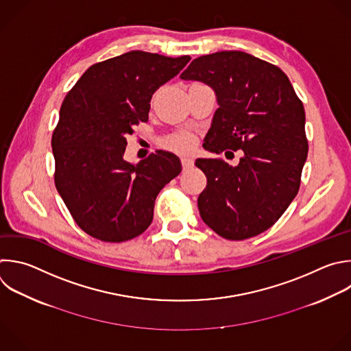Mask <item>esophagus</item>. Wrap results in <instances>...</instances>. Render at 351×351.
Segmentation results:
<instances>
[{"label":"esophagus","instance_id":"1","mask_svg":"<svg viewBox=\"0 0 351 351\" xmlns=\"http://www.w3.org/2000/svg\"><path fill=\"white\" fill-rule=\"evenodd\" d=\"M193 165H194L193 158H190V157H183V158H182V167H183V169H189V168H191Z\"/></svg>","mask_w":351,"mask_h":351}]
</instances>
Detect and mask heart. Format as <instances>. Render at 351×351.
I'll use <instances>...</instances> for the list:
<instances>
[{
	"label": "heart",
	"mask_w": 351,
	"mask_h": 351,
	"mask_svg": "<svg viewBox=\"0 0 351 351\" xmlns=\"http://www.w3.org/2000/svg\"><path fill=\"white\" fill-rule=\"evenodd\" d=\"M194 139L189 132H179L175 134L165 141V146L178 153H187L193 149Z\"/></svg>",
	"instance_id": "obj_1"
}]
</instances>
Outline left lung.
Returning <instances> with one entry per match:
<instances>
[{
    "mask_svg": "<svg viewBox=\"0 0 351 351\" xmlns=\"http://www.w3.org/2000/svg\"><path fill=\"white\" fill-rule=\"evenodd\" d=\"M212 86L215 111L204 147L243 150L237 167L221 158L195 160L206 176L198 197L201 219L216 234L240 241L270 228L300 187L308 143L304 107L287 74L241 51L194 59L180 74Z\"/></svg>",
    "mask_w": 351,
    "mask_h": 351,
    "instance_id": "8db88e82",
    "label": "left lung"
}]
</instances>
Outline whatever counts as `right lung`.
Listing matches in <instances>:
<instances>
[{
    "label": "right lung",
    "instance_id": "obj_1",
    "mask_svg": "<svg viewBox=\"0 0 351 351\" xmlns=\"http://www.w3.org/2000/svg\"><path fill=\"white\" fill-rule=\"evenodd\" d=\"M190 59L131 51L92 64L66 95L52 134L55 186L90 237L123 243L141 236L158 193L180 173V160L162 150L127 162L125 136L147 123L153 93Z\"/></svg>",
    "mask_w": 351,
    "mask_h": 351
}]
</instances>
